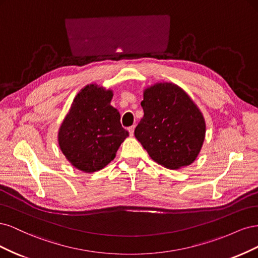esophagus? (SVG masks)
I'll list each match as a JSON object with an SVG mask.
<instances>
[{"label":"esophagus","instance_id":"obj_1","mask_svg":"<svg viewBox=\"0 0 258 258\" xmlns=\"http://www.w3.org/2000/svg\"><path fill=\"white\" fill-rule=\"evenodd\" d=\"M135 126H131V127H129L128 128V131H129V134H130V136L132 137V136H134V134H135Z\"/></svg>","mask_w":258,"mask_h":258}]
</instances>
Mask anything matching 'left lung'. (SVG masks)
Here are the masks:
<instances>
[{
	"instance_id": "1",
	"label": "left lung",
	"mask_w": 258,
	"mask_h": 258,
	"mask_svg": "<svg viewBox=\"0 0 258 258\" xmlns=\"http://www.w3.org/2000/svg\"><path fill=\"white\" fill-rule=\"evenodd\" d=\"M135 136L151 158L168 169L189 166L201 150L206 122L188 95L172 83L145 89Z\"/></svg>"
}]
</instances>
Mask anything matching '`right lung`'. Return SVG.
<instances>
[{
	"mask_svg": "<svg viewBox=\"0 0 258 258\" xmlns=\"http://www.w3.org/2000/svg\"><path fill=\"white\" fill-rule=\"evenodd\" d=\"M112 97V90L86 86L77 93L60 127L58 141L62 153L84 172L103 169L129 136L121 127L119 112L110 104Z\"/></svg>",
	"mask_w": 258,
	"mask_h": 258,
	"instance_id": "obj_1",
	"label": "right lung"
}]
</instances>
